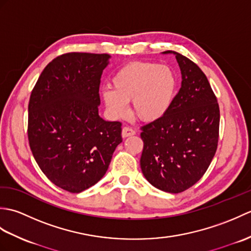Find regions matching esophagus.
<instances>
[{"instance_id":"34e87169","label":"esophagus","mask_w":251,"mask_h":251,"mask_svg":"<svg viewBox=\"0 0 251 251\" xmlns=\"http://www.w3.org/2000/svg\"><path fill=\"white\" fill-rule=\"evenodd\" d=\"M135 134H136V131L132 128H130V127H124V128L122 129V137L123 138L134 136Z\"/></svg>"}]
</instances>
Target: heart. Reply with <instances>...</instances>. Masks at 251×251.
<instances>
[{"label":"heart","mask_w":251,"mask_h":251,"mask_svg":"<svg viewBox=\"0 0 251 251\" xmlns=\"http://www.w3.org/2000/svg\"><path fill=\"white\" fill-rule=\"evenodd\" d=\"M113 88L101 89L106 109L117 119L132 112L138 120L152 123L163 119L175 102L178 77L173 68L151 61H135L124 66L112 78Z\"/></svg>","instance_id":"obj_1"}]
</instances>
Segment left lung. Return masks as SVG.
Here are the masks:
<instances>
[{
    "instance_id": "left-lung-1",
    "label": "left lung",
    "mask_w": 251,
    "mask_h": 251,
    "mask_svg": "<svg viewBox=\"0 0 251 251\" xmlns=\"http://www.w3.org/2000/svg\"><path fill=\"white\" fill-rule=\"evenodd\" d=\"M180 68L181 88L163 119L141 127L140 166L156 189L180 193L199 181L215 156L220 111L210 84L199 66L173 50Z\"/></svg>"
}]
</instances>
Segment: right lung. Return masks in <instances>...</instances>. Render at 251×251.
Here are the masks:
<instances>
[{
    "label": "right lung",
    "instance_id": "right-lung-1",
    "mask_svg": "<svg viewBox=\"0 0 251 251\" xmlns=\"http://www.w3.org/2000/svg\"><path fill=\"white\" fill-rule=\"evenodd\" d=\"M108 54L69 52L45 67L29 101L28 138L42 172L55 185L81 193L109 168L122 124L100 117L99 85Z\"/></svg>",
    "mask_w": 251,
    "mask_h": 251
}]
</instances>
